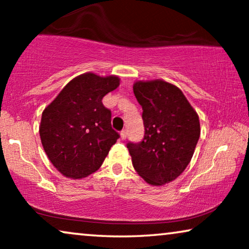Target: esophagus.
Wrapping results in <instances>:
<instances>
[{"label":"esophagus","instance_id":"obj_1","mask_svg":"<svg viewBox=\"0 0 249 249\" xmlns=\"http://www.w3.org/2000/svg\"><path fill=\"white\" fill-rule=\"evenodd\" d=\"M120 136H121V139L127 138V130H125V129H124V130L120 132Z\"/></svg>","mask_w":249,"mask_h":249}]
</instances>
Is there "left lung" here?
Instances as JSON below:
<instances>
[{
  "label": "left lung",
  "mask_w": 249,
  "mask_h": 249,
  "mask_svg": "<svg viewBox=\"0 0 249 249\" xmlns=\"http://www.w3.org/2000/svg\"><path fill=\"white\" fill-rule=\"evenodd\" d=\"M134 94L142 108L144 138L129 142L132 165L153 186L168 183L189 164L199 139V119L185 95L163 80L137 81Z\"/></svg>",
  "instance_id": "8db88e82"
}]
</instances>
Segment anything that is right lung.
<instances>
[{
    "label": "right lung",
    "mask_w": 249,
    "mask_h": 249,
    "mask_svg": "<svg viewBox=\"0 0 249 249\" xmlns=\"http://www.w3.org/2000/svg\"><path fill=\"white\" fill-rule=\"evenodd\" d=\"M120 84L115 76L84 73L70 81L44 110L39 135L44 151L63 176L81 179L100 169L120 135L102 98Z\"/></svg>",
    "instance_id": "add662e5"
}]
</instances>
